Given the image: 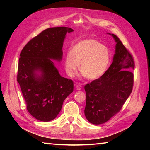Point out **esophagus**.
<instances>
[{
	"mask_svg": "<svg viewBox=\"0 0 150 150\" xmlns=\"http://www.w3.org/2000/svg\"><path fill=\"white\" fill-rule=\"evenodd\" d=\"M81 88H82V87H81L79 84L76 85V89L78 91H80V90H81Z\"/></svg>",
	"mask_w": 150,
	"mask_h": 150,
	"instance_id": "34e87169",
	"label": "esophagus"
}]
</instances>
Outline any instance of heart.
<instances>
[{
    "label": "heart",
    "instance_id": "1",
    "mask_svg": "<svg viewBox=\"0 0 150 150\" xmlns=\"http://www.w3.org/2000/svg\"><path fill=\"white\" fill-rule=\"evenodd\" d=\"M110 63V53L108 47L94 39L79 42L66 55L65 69L72 77L79 69L88 79L95 80L105 74Z\"/></svg>",
    "mask_w": 150,
    "mask_h": 150
}]
</instances>
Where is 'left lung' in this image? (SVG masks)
<instances>
[{
  "instance_id": "8db88e82",
  "label": "left lung",
  "mask_w": 150,
  "mask_h": 150,
  "mask_svg": "<svg viewBox=\"0 0 150 150\" xmlns=\"http://www.w3.org/2000/svg\"><path fill=\"white\" fill-rule=\"evenodd\" d=\"M109 34L116 43L113 62L102 77L85 86V115L93 124L105 123L119 112L133 88L132 55L116 35Z\"/></svg>"
}]
</instances>
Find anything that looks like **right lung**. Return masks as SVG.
<instances>
[{
  "label": "right lung",
  "mask_w": 150,
  "mask_h": 150,
  "mask_svg": "<svg viewBox=\"0 0 150 150\" xmlns=\"http://www.w3.org/2000/svg\"><path fill=\"white\" fill-rule=\"evenodd\" d=\"M68 27L50 28L34 37L20 54L17 81L28 112L37 120L56 118L63 103L73 91L71 79L60 75L54 62L62 59V47Z\"/></svg>",
  "instance_id": "add662e5"
}]
</instances>
